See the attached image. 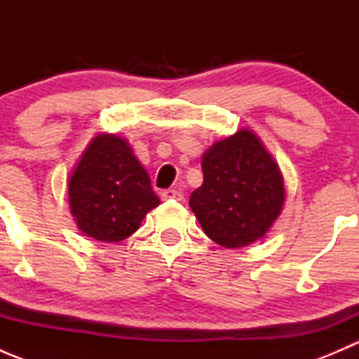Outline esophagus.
Wrapping results in <instances>:
<instances>
[{
    "label": "esophagus",
    "mask_w": 359,
    "mask_h": 359,
    "mask_svg": "<svg viewBox=\"0 0 359 359\" xmlns=\"http://www.w3.org/2000/svg\"><path fill=\"white\" fill-rule=\"evenodd\" d=\"M161 198L166 201H182L184 194L180 193V191H175V189H166L161 193Z\"/></svg>",
    "instance_id": "esophagus-1"
}]
</instances>
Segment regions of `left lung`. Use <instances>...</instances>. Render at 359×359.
<instances>
[{
    "label": "left lung",
    "mask_w": 359,
    "mask_h": 359,
    "mask_svg": "<svg viewBox=\"0 0 359 359\" xmlns=\"http://www.w3.org/2000/svg\"><path fill=\"white\" fill-rule=\"evenodd\" d=\"M201 168L189 206L206 236L231 250L266 236L283 210L285 180L262 140L238 130L203 153Z\"/></svg>",
    "instance_id": "1"
}]
</instances>
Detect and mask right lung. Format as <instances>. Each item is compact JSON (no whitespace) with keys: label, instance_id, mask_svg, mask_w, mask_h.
<instances>
[{"label":"right lung","instance_id":"right-lung-1","mask_svg":"<svg viewBox=\"0 0 359 359\" xmlns=\"http://www.w3.org/2000/svg\"><path fill=\"white\" fill-rule=\"evenodd\" d=\"M69 208L83 234L100 243L132 236L159 198L128 140L97 133L67 180Z\"/></svg>","mask_w":359,"mask_h":359}]
</instances>
